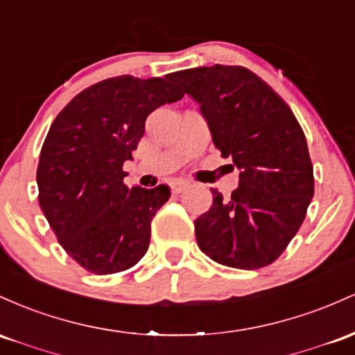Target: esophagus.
<instances>
[{"label":"esophagus","mask_w":355,"mask_h":355,"mask_svg":"<svg viewBox=\"0 0 355 355\" xmlns=\"http://www.w3.org/2000/svg\"><path fill=\"white\" fill-rule=\"evenodd\" d=\"M186 188H188V182H184V181H176V182H173V184H171V191H173V194L182 193V191H184Z\"/></svg>","instance_id":"34e87169"}]
</instances>
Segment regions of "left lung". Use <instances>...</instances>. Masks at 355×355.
Listing matches in <instances>:
<instances>
[{
    "instance_id": "left-lung-1",
    "label": "left lung",
    "mask_w": 355,
    "mask_h": 355,
    "mask_svg": "<svg viewBox=\"0 0 355 355\" xmlns=\"http://www.w3.org/2000/svg\"><path fill=\"white\" fill-rule=\"evenodd\" d=\"M173 80L199 103L214 146L240 169L228 199L211 189L213 205L194 221L198 246L231 268L273 263L313 198V166L295 115L245 67H199L176 71Z\"/></svg>"
}]
</instances>
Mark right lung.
I'll use <instances>...</instances> for the list:
<instances>
[{"label": "right lung", "instance_id": "right-lung-1", "mask_svg": "<svg viewBox=\"0 0 355 355\" xmlns=\"http://www.w3.org/2000/svg\"><path fill=\"white\" fill-rule=\"evenodd\" d=\"M182 95L166 78L121 75L75 95L51 124L37 169L40 208L87 272H124L149 248L150 221L171 191L127 188L122 166L144 135L147 115Z\"/></svg>", "mask_w": 355, "mask_h": 355}]
</instances>
